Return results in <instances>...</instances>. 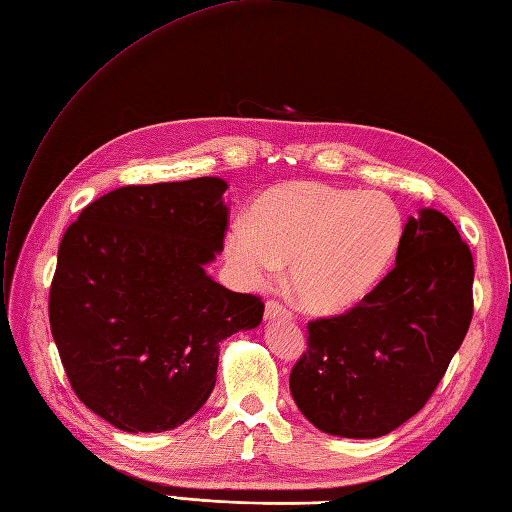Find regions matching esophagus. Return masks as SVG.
Wrapping results in <instances>:
<instances>
[{"instance_id":"obj_1","label":"esophagus","mask_w":512,"mask_h":512,"mask_svg":"<svg viewBox=\"0 0 512 512\" xmlns=\"http://www.w3.org/2000/svg\"><path fill=\"white\" fill-rule=\"evenodd\" d=\"M265 320H291V311H287L280 302H267L265 304Z\"/></svg>"}]
</instances>
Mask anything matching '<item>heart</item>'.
Instances as JSON below:
<instances>
[{
    "instance_id": "1",
    "label": "heart",
    "mask_w": 512,
    "mask_h": 512,
    "mask_svg": "<svg viewBox=\"0 0 512 512\" xmlns=\"http://www.w3.org/2000/svg\"><path fill=\"white\" fill-rule=\"evenodd\" d=\"M403 241V217L383 192L320 181H287L263 192L225 236V256L247 287H267L289 265L306 311L357 306L388 274Z\"/></svg>"
}]
</instances>
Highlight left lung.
<instances>
[{
	"instance_id": "left-lung-1",
	"label": "left lung",
	"mask_w": 512,
	"mask_h": 512,
	"mask_svg": "<svg viewBox=\"0 0 512 512\" xmlns=\"http://www.w3.org/2000/svg\"><path fill=\"white\" fill-rule=\"evenodd\" d=\"M473 256L434 208L403 227L396 265L355 309L309 322L291 396L317 429L379 438L423 410L473 315Z\"/></svg>"
}]
</instances>
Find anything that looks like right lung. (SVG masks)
I'll use <instances>...</instances> for the list:
<instances>
[{
  "label": "right lung",
  "instance_id": "obj_1",
  "mask_svg": "<svg viewBox=\"0 0 512 512\" xmlns=\"http://www.w3.org/2000/svg\"><path fill=\"white\" fill-rule=\"evenodd\" d=\"M227 184L199 177L124 186L67 227L50 328L78 399L131 434L195 416L217 383L219 344L265 306L206 274L223 252Z\"/></svg>",
  "mask_w": 512,
  "mask_h": 512
}]
</instances>
